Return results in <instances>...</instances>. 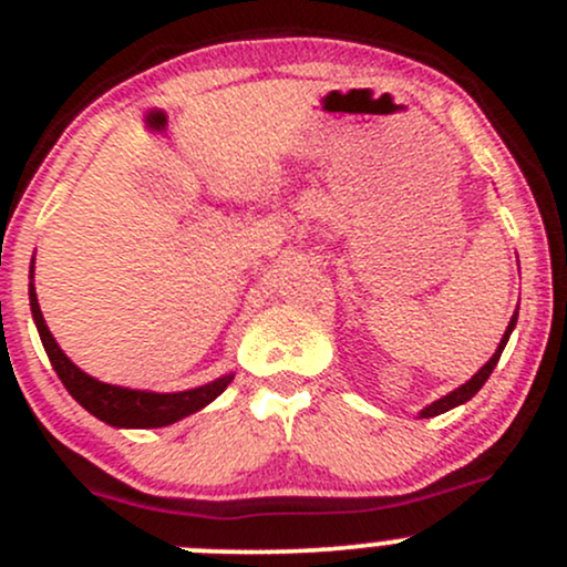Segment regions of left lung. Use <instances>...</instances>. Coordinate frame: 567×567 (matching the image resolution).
<instances>
[{"mask_svg":"<svg viewBox=\"0 0 567 567\" xmlns=\"http://www.w3.org/2000/svg\"><path fill=\"white\" fill-rule=\"evenodd\" d=\"M516 320H519V312H514V318H511V323H508V329H505V333H503V339H499V344H497V350H494V355L492 359H488L484 367L478 369V372L473 374V378L467 380V383L464 385H458L456 391H451V393H445L443 399H437V402H432V404H426L424 410H421V419H432V415H440V413H449V410H454V408H458V404H464L467 402V399H473L475 393L481 391V385L486 383L488 380V374H492V369L497 367V361H499V355H503V350H505V344H508V337H511V331H514V326H516Z\"/></svg>","mask_w":567,"mask_h":567,"instance_id":"8db88e82","label":"left lung"}]
</instances>
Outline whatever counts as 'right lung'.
Here are the masks:
<instances>
[{
	"instance_id": "obj_1",
	"label": "right lung",
	"mask_w": 567,
	"mask_h": 567,
	"mask_svg": "<svg viewBox=\"0 0 567 567\" xmlns=\"http://www.w3.org/2000/svg\"><path fill=\"white\" fill-rule=\"evenodd\" d=\"M34 277V260H32V274ZM29 307H32L34 326H38L40 339H43V348L51 359V367L56 369L59 380L64 383V389L70 391V396L81 404L83 410L94 415V419L105 421V424L118 426V429H157L176 424V421L187 419V415L198 413L206 404H212L230 385L234 374H223V378L212 380V383L200 385V389L189 391H176V393H154V391H135V389H122V385L103 383V380L92 378L83 369L75 367L73 361L64 355V350L59 348L53 333L48 331L43 312H40L38 293H34V282H29Z\"/></svg>"
}]
</instances>
